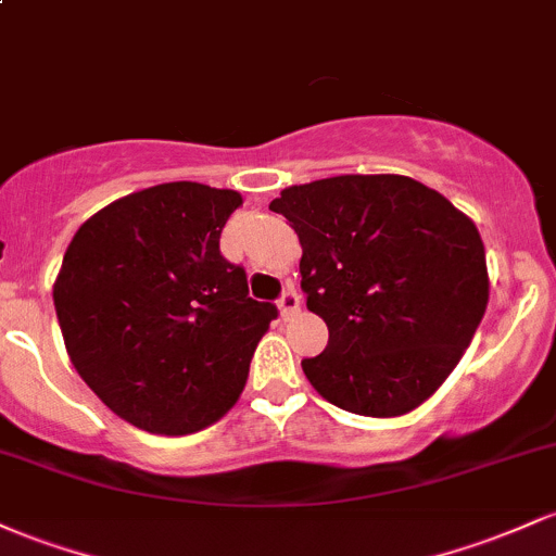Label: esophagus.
<instances>
[{
    "mask_svg": "<svg viewBox=\"0 0 556 556\" xmlns=\"http://www.w3.org/2000/svg\"><path fill=\"white\" fill-rule=\"evenodd\" d=\"M298 311H301V295H298L295 288H285L282 295H279V314L285 316V319H290V316H295Z\"/></svg>",
    "mask_w": 556,
    "mask_h": 556,
    "instance_id": "34e87169",
    "label": "esophagus"
}]
</instances>
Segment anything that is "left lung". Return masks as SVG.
<instances>
[{"label":"left lung","mask_w":556,"mask_h":556,"mask_svg":"<svg viewBox=\"0 0 556 556\" xmlns=\"http://www.w3.org/2000/svg\"><path fill=\"white\" fill-rule=\"evenodd\" d=\"M301 240V290L329 343L303 358L329 404L399 417L465 356L488 306L478 227L399 174H345L282 189L268 205Z\"/></svg>","instance_id":"obj_1"}]
</instances>
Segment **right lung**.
<instances>
[{"mask_svg": "<svg viewBox=\"0 0 556 556\" xmlns=\"http://www.w3.org/2000/svg\"><path fill=\"white\" fill-rule=\"evenodd\" d=\"M235 189L168 181L81 224L54 279V311L81 380L121 419L189 435L224 417L277 319L218 250Z\"/></svg>", "mask_w": 556, "mask_h": 556, "instance_id": "right-lung-1", "label": "right lung"}]
</instances>
